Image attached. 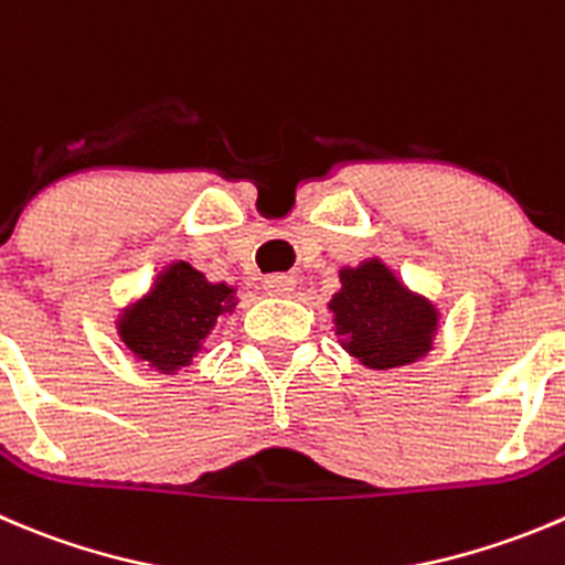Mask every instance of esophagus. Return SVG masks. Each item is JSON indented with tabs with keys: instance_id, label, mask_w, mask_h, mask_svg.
<instances>
[{
	"instance_id": "esophagus-1",
	"label": "esophagus",
	"mask_w": 565,
	"mask_h": 565,
	"mask_svg": "<svg viewBox=\"0 0 565 565\" xmlns=\"http://www.w3.org/2000/svg\"><path fill=\"white\" fill-rule=\"evenodd\" d=\"M267 295H276V298H287L295 289V276H287V273H276V276L265 278Z\"/></svg>"
}]
</instances>
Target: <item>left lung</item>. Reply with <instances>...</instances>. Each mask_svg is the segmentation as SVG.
<instances>
[{
    "label": "left lung",
    "mask_w": 565,
    "mask_h": 565,
    "mask_svg": "<svg viewBox=\"0 0 565 565\" xmlns=\"http://www.w3.org/2000/svg\"><path fill=\"white\" fill-rule=\"evenodd\" d=\"M328 309L344 350L372 370L411 364L428 353L439 322L434 306L411 295L377 259L342 270V289Z\"/></svg>",
    "instance_id": "1"
}]
</instances>
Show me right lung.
<instances>
[{
    "label": "right lung",
    "instance_id": "obj_1",
    "mask_svg": "<svg viewBox=\"0 0 565 565\" xmlns=\"http://www.w3.org/2000/svg\"><path fill=\"white\" fill-rule=\"evenodd\" d=\"M234 309V289L210 284L204 273L177 262L154 289L118 322L126 348L162 372L188 366L223 311Z\"/></svg>",
    "mask_w": 565,
    "mask_h": 565
}]
</instances>
